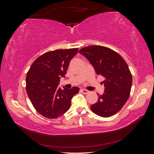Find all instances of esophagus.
<instances>
[{"label": "esophagus", "mask_w": 154, "mask_h": 154, "mask_svg": "<svg viewBox=\"0 0 154 154\" xmlns=\"http://www.w3.org/2000/svg\"><path fill=\"white\" fill-rule=\"evenodd\" d=\"M81 92H83V94H88V93L89 92V91L87 89H85V88H82V89H81Z\"/></svg>", "instance_id": "obj_1"}]
</instances>
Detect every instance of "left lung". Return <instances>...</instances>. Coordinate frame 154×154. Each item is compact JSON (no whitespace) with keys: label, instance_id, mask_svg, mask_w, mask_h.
Listing matches in <instances>:
<instances>
[{"label":"left lung","instance_id":"8db88e82","mask_svg":"<svg viewBox=\"0 0 154 154\" xmlns=\"http://www.w3.org/2000/svg\"><path fill=\"white\" fill-rule=\"evenodd\" d=\"M79 53L86 57L97 74L105 78V91L91 106L93 112L103 118L118 113L128 100L132 76L125 60L114 50L101 45L82 48Z\"/></svg>","mask_w":154,"mask_h":154}]
</instances>
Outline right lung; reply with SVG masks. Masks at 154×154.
Wrapping results in <instances>:
<instances>
[{
  "instance_id": "obj_1",
  "label": "right lung",
  "mask_w": 154,
  "mask_h": 154,
  "mask_svg": "<svg viewBox=\"0 0 154 154\" xmlns=\"http://www.w3.org/2000/svg\"><path fill=\"white\" fill-rule=\"evenodd\" d=\"M78 48L58 49L42 54L32 63L26 76V92L35 110L49 119H56L69 109L72 97L80 88L58 87L67 73L70 61Z\"/></svg>"
}]
</instances>
